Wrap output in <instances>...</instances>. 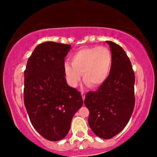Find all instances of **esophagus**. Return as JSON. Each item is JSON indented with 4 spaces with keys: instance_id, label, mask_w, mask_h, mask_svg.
Wrapping results in <instances>:
<instances>
[{
    "instance_id": "34e87169",
    "label": "esophagus",
    "mask_w": 157,
    "mask_h": 157,
    "mask_svg": "<svg viewBox=\"0 0 157 157\" xmlns=\"http://www.w3.org/2000/svg\"><path fill=\"white\" fill-rule=\"evenodd\" d=\"M81 96H82L83 100H84L85 99V93L83 91H81Z\"/></svg>"
}]
</instances>
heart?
<instances>
[{
  "instance_id": "1",
  "label": "heart",
  "mask_w": 157,
  "mask_h": 157,
  "mask_svg": "<svg viewBox=\"0 0 157 157\" xmlns=\"http://www.w3.org/2000/svg\"><path fill=\"white\" fill-rule=\"evenodd\" d=\"M71 64L65 63L64 74L68 84L76 87L83 77L88 87L97 89L107 80L112 67L111 51L106 46L86 47L70 57Z\"/></svg>"
}]
</instances>
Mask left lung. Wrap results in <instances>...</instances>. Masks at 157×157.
Returning <instances> with one entry per match:
<instances>
[{
	"label": "left lung",
	"instance_id": "left-lung-1",
	"mask_svg": "<svg viewBox=\"0 0 157 157\" xmlns=\"http://www.w3.org/2000/svg\"><path fill=\"white\" fill-rule=\"evenodd\" d=\"M113 61L110 74L96 91L86 94L85 106L89 110L92 132L109 139L121 132L129 121L135 104V75L128 56L119 45L106 41Z\"/></svg>",
	"mask_w": 157,
	"mask_h": 157
}]
</instances>
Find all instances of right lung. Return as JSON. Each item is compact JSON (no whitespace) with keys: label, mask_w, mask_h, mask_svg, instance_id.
I'll use <instances>...</instances> for the list:
<instances>
[{"label":"right lung","mask_w":157,"mask_h":157,"mask_svg":"<svg viewBox=\"0 0 157 157\" xmlns=\"http://www.w3.org/2000/svg\"><path fill=\"white\" fill-rule=\"evenodd\" d=\"M71 46L53 41L36 46L24 71L23 99L30 121L47 140L63 139L82 106L80 92L67 84L64 58Z\"/></svg>","instance_id":"add662e5"}]
</instances>
